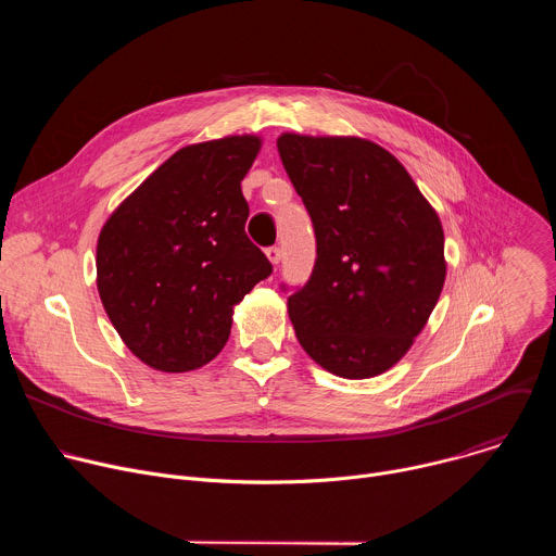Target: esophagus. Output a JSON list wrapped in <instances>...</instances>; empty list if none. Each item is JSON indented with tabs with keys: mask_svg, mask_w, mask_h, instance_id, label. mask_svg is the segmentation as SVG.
<instances>
[{
	"mask_svg": "<svg viewBox=\"0 0 556 556\" xmlns=\"http://www.w3.org/2000/svg\"><path fill=\"white\" fill-rule=\"evenodd\" d=\"M266 255H268V260H270L273 266H277V264L281 262V249H279V247H270V249L266 251Z\"/></svg>",
	"mask_w": 556,
	"mask_h": 556,
	"instance_id": "34e87169",
	"label": "esophagus"
}]
</instances>
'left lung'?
<instances>
[{"mask_svg":"<svg viewBox=\"0 0 556 556\" xmlns=\"http://www.w3.org/2000/svg\"><path fill=\"white\" fill-rule=\"evenodd\" d=\"M277 149L316 237L312 275L288 296L296 339L337 376H378L407 354L440 299V217L376 142L281 134Z\"/></svg>","mask_w":556,"mask_h":556,"instance_id":"8db88e82","label":"left lung"}]
</instances>
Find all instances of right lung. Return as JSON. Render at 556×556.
I'll list each match as a JSON object with an SVG mask.
<instances>
[{"instance_id":"add662e5","label":"right lung","mask_w":556,"mask_h":556,"mask_svg":"<svg viewBox=\"0 0 556 556\" xmlns=\"http://www.w3.org/2000/svg\"><path fill=\"white\" fill-rule=\"evenodd\" d=\"M257 136L176 151L105 222L97 286L112 326L149 367L191 371L228 341L232 305L273 273L244 230L242 180Z\"/></svg>"}]
</instances>
